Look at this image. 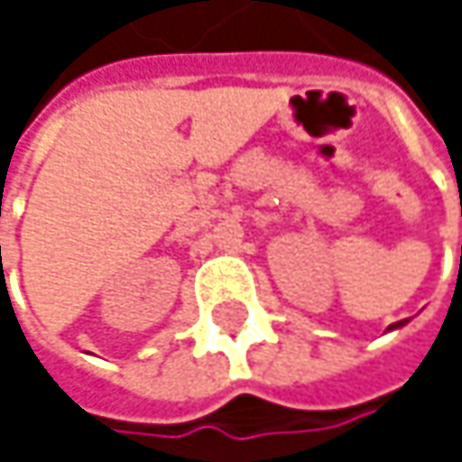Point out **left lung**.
I'll return each mask as SVG.
<instances>
[{
  "instance_id": "left-lung-1",
  "label": "left lung",
  "mask_w": 462,
  "mask_h": 462,
  "mask_svg": "<svg viewBox=\"0 0 462 462\" xmlns=\"http://www.w3.org/2000/svg\"><path fill=\"white\" fill-rule=\"evenodd\" d=\"M460 254H462V248H460ZM404 323H407V321H399V323H393V326H391V328H396V326H404Z\"/></svg>"
}]
</instances>
